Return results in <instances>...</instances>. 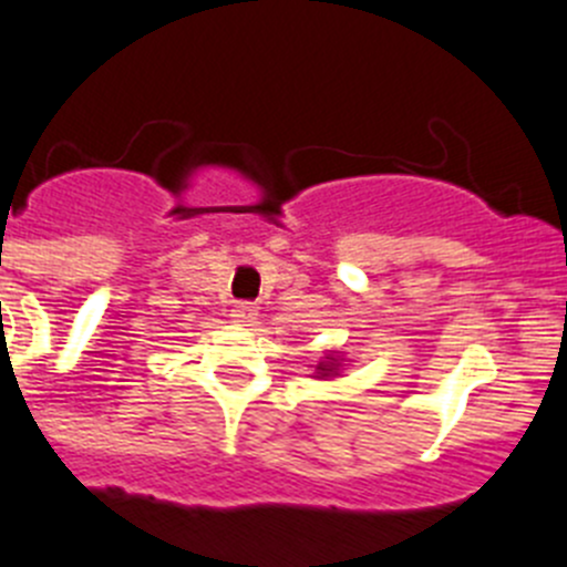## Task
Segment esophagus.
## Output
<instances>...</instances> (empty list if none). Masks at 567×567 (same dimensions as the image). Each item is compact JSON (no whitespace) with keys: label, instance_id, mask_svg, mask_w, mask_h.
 <instances>
[{"label":"esophagus","instance_id":"esophagus-1","mask_svg":"<svg viewBox=\"0 0 567 567\" xmlns=\"http://www.w3.org/2000/svg\"><path fill=\"white\" fill-rule=\"evenodd\" d=\"M231 319H235L237 324H246V321H254V319H257V308H254L251 301H237L235 310H231Z\"/></svg>","mask_w":567,"mask_h":567}]
</instances>
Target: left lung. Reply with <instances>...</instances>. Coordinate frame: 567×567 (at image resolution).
<instances>
[{"label": "left lung", "instance_id": "8db88e82", "mask_svg": "<svg viewBox=\"0 0 567 567\" xmlns=\"http://www.w3.org/2000/svg\"><path fill=\"white\" fill-rule=\"evenodd\" d=\"M319 378H330V374H338V361L336 358H330V361H324V363H319Z\"/></svg>", "mask_w": 567, "mask_h": 567}]
</instances>
